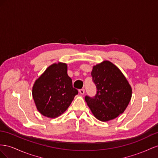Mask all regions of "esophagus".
Here are the masks:
<instances>
[{"label": "esophagus", "instance_id": "34e87169", "mask_svg": "<svg viewBox=\"0 0 158 158\" xmlns=\"http://www.w3.org/2000/svg\"><path fill=\"white\" fill-rule=\"evenodd\" d=\"M79 92L80 94H83L85 93V89H81L79 90Z\"/></svg>", "mask_w": 158, "mask_h": 158}]
</instances>
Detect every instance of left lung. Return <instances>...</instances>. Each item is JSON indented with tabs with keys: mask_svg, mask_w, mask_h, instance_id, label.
Segmentation results:
<instances>
[{
	"mask_svg": "<svg viewBox=\"0 0 158 158\" xmlns=\"http://www.w3.org/2000/svg\"><path fill=\"white\" fill-rule=\"evenodd\" d=\"M91 76L97 93L85 99L94 116L99 120L109 121L123 113L131 99L132 89L120 69L105 61L93 67Z\"/></svg>",
	"mask_w": 158,
	"mask_h": 158,
	"instance_id": "obj_1",
	"label": "left lung"
}]
</instances>
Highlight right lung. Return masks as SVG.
Wrapping results in <instances>:
<instances>
[{
    "label": "right lung",
    "mask_w": 158,
    "mask_h": 158,
    "mask_svg": "<svg viewBox=\"0 0 158 158\" xmlns=\"http://www.w3.org/2000/svg\"><path fill=\"white\" fill-rule=\"evenodd\" d=\"M77 94L67 75V65L61 63L49 66L35 81L32 89L37 109L49 118L64 113Z\"/></svg>",
    "instance_id": "add662e5"
}]
</instances>
